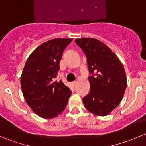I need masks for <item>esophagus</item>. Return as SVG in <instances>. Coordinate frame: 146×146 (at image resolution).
<instances>
[{
	"label": "esophagus",
	"instance_id": "esophagus-1",
	"mask_svg": "<svg viewBox=\"0 0 146 146\" xmlns=\"http://www.w3.org/2000/svg\"><path fill=\"white\" fill-rule=\"evenodd\" d=\"M71 84L73 85V86H75V85H76V84H77V81H73V82H72Z\"/></svg>",
	"mask_w": 146,
	"mask_h": 146
}]
</instances>
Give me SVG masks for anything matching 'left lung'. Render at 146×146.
<instances>
[{"label":"left lung","mask_w":146,"mask_h":146,"mask_svg":"<svg viewBox=\"0 0 146 146\" xmlns=\"http://www.w3.org/2000/svg\"><path fill=\"white\" fill-rule=\"evenodd\" d=\"M86 55L90 90L82 102L88 111L97 116L108 115L123 99L127 81L123 64L111 49L98 39L75 40Z\"/></svg>","instance_id":"obj_1"}]
</instances>
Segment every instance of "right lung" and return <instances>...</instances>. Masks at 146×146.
Instances as JSON below:
<instances>
[{"label":"right lung","instance_id":"obj_1","mask_svg":"<svg viewBox=\"0 0 146 146\" xmlns=\"http://www.w3.org/2000/svg\"><path fill=\"white\" fill-rule=\"evenodd\" d=\"M72 39L58 38L47 41L28 57L20 83L23 96L39 117L53 119L64 111L71 91L62 80L56 81L63 52Z\"/></svg>","mask_w":146,"mask_h":146}]
</instances>
